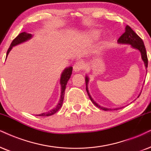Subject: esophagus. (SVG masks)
<instances>
[{
	"label": "esophagus",
	"instance_id": "34e87169",
	"mask_svg": "<svg viewBox=\"0 0 151 151\" xmlns=\"http://www.w3.org/2000/svg\"><path fill=\"white\" fill-rule=\"evenodd\" d=\"M84 68V64L83 62H77L73 66V70L75 72H80L81 70Z\"/></svg>",
	"mask_w": 151,
	"mask_h": 151
}]
</instances>
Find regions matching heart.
<instances>
[{"label": "heart", "mask_w": 151, "mask_h": 151, "mask_svg": "<svg viewBox=\"0 0 151 151\" xmlns=\"http://www.w3.org/2000/svg\"><path fill=\"white\" fill-rule=\"evenodd\" d=\"M86 37L89 40H95L98 39L99 36H100V32L97 30H91V31L88 32V33L86 34Z\"/></svg>", "instance_id": "heart-1"}]
</instances>
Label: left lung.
Segmentation results:
<instances>
[{"instance_id": "left-lung-1", "label": "left lung", "mask_w": 151, "mask_h": 151, "mask_svg": "<svg viewBox=\"0 0 151 151\" xmlns=\"http://www.w3.org/2000/svg\"><path fill=\"white\" fill-rule=\"evenodd\" d=\"M118 43L119 45H130L132 49H136V50L139 51L141 53V56H142V59L144 62L145 68L147 70V68H148V58H147V53L146 51V48H145V46L144 44V42L141 37L137 35V34L135 33V32L133 30L132 28L128 26H126L125 27V32L124 33L123 35H122L121 37L118 38ZM86 91L88 95L89 98L91 99V102H92L93 104H95V106H98V108L101 109L104 111H110V110H116L118 109L122 108V107H116V108H108L105 107V106H102L100 105V104H98L95 101L93 100L92 97H91V94H90L89 91H88V82H89V77L88 76L86 75ZM142 93V92H141ZM140 93V94H141ZM139 96L137 98H139Z\"/></svg>"}]
</instances>
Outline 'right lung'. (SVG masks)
<instances>
[{"label":"right lung","mask_w":151,"mask_h":151,"mask_svg":"<svg viewBox=\"0 0 151 151\" xmlns=\"http://www.w3.org/2000/svg\"><path fill=\"white\" fill-rule=\"evenodd\" d=\"M33 35L32 34L28 33L26 32H23V33H21L17 35L16 38H14L13 40V41L11 43L10 46H9V48L7 51V55H6V58L7 56H8L9 51L12 50V47H15V46L20 45V44L24 43L25 42L29 40L30 39H31L33 37ZM72 67L70 66L68 67V68H65L64 69L63 71L62 72L61 75H60V100H59V102L57 105L55 106L54 108L51 109V110L48 111L44 112V113H42L40 114H37L36 116H49L53 115V114H56L58 111L60 109V107H61L63 105V102L64 99V95H65V91L67 83H68V80L70 79V77L72 75Z\"/></svg>","instance_id":"right-lung-1"}]
</instances>
